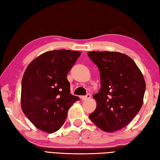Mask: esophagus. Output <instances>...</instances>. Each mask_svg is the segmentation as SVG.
Wrapping results in <instances>:
<instances>
[{"mask_svg": "<svg viewBox=\"0 0 160 160\" xmlns=\"http://www.w3.org/2000/svg\"><path fill=\"white\" fill-rule=\"evenodd\" d=\"M91 97V94L88 93L87 95H86V96H82V100H87L90 99Z\"/></svg>", "mask_w": 160, "mask_h": 160, "instance_id": "1", "label": "esophagus"}]
</instances>
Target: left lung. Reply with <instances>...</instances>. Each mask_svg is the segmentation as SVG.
Returning a JSON list of instances; mask_svg holds the SVG:
<instances>
[{
	"mask_svg": "<svg viewBox=\"0 0 160 160\" xmlns=\"http://www.w3.org/2000/svg\"><path fill=\"white\" fill-rule=\"evenodd\" d=\"M87 55L100 70L101 86L93 95L97 106L89 117L104 131L120 130L130 123L143 104V75L134 61L122 53L91 52Z\"/></svg>",
	"mask_w": 160,
	"mask_h": 160,
	"instance_id": "obj_1",
	"label": "left lung"
}]
</instances>
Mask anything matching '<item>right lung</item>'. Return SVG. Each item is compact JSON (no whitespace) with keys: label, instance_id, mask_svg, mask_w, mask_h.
Returning a JSON list of instances; mask_svg holds the SVG:
<instances>
[{"label":"right lung","instance_id":"right-lung-1","mask_svg":"<svg viewBox=\"0 0 160 160\" xmlns=\"http://www.w3.org/2000/svg\"><path fill=\"white\" fill-rule=\"evenodd\" d=\"M80 54L77 51H49L27 67L22 79L21 107L40 130L57 131L65 121L69 108L79 100L70 93L67 76Z\"/></svg>","mask_w":160,"mask_h":160}]
</instances>
